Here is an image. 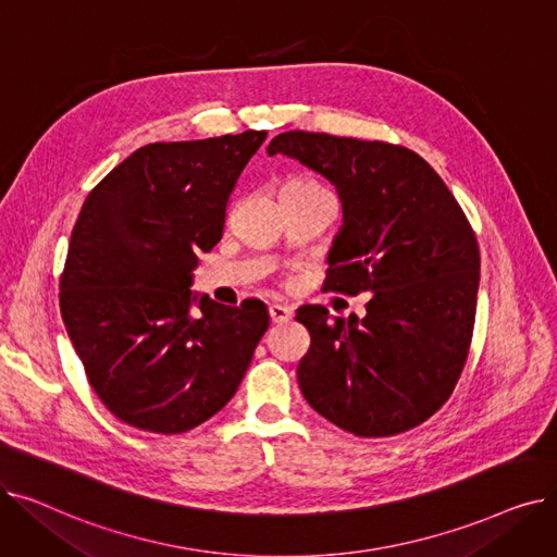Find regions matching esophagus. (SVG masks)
Returning <instances> with one entry per match:
<instances>
[{
    "instance_id": "1",
    "label": "esophagus",
    "mask_w": 557,
    "mask_h": 557,
    "mask_svg": "<svg viewBox=\"0 0 557 557\" xmlns=\"http://www.w3.org/2000/svg\"><path fill=\"white\" fill-rule=\"evenodd\" d=\"M269 313H271V320L275 325H284V323H288L290 318H294V309L286 307V305H271Z\"/></svg>"
}]
</instances>
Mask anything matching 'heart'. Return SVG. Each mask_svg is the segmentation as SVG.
I'll list each match as a JSON object with an SVG mask.
<instances>
[{
  "label": "heart",
  "mask_w": 557,
  "mask_h": 557,
  "mask_svg": "<svg viewBox=\"0 0 557 557\" xmlns=\"http://www.w3.org/2000/svg\"><path fill=\"white\" fill-rule=\"evenodd\" d=\"M318 191H327L323 185L311 181V178H302V175H296V178H288L282 185V194H318Z\"/></svg>",
  "instance_id": "b5f03b06"
}]
</instances>
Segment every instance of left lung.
<instances>
[{
	"instance_id": "left-lung-1",
	"label": "left lung",
	"mask_w": 557,
	"mask_h": 557,
	"mask_svg": "<svg viewBox=\"0 0 557 557\" xmlns=\"http://www.w3.org/2000/svg\"><path fill=\"white\" fill-rule=\"evenodd\" d=\"M327 178L343 202L325 288L372 290L366 315L298 309L309 352L298 384L315 413L361 437L413 429L441 408L470 352L481 255L426 160L404 146L288 131L269 144Z\"/></svg>"
}]
</instances>
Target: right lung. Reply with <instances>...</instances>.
<instances>
[{
  "label": "right lung",
  "mask_w": 557,
  "mask_h": 557,
  "mask_svg": "<svg viewBox=\"0 0 557 557\" xmlns=\"http://www.w3.org/2000/svg\"><path fill=\"white\" fill-rule=\"evenodd\" d=\"M267 131L146 144L87 194L61 275V313L87 382L112 416L185 433L237 393L269 330L263 302L198 296V252Z\"/></svg>",
  "instance_id": "add662e5"
}]
</instances>
